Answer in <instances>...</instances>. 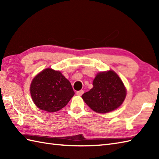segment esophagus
<instances>
[{"instance_id":"1","label":"esophagus","mask_w":159,"mask_h":159,"mask_svg":"<svg viewBox=\"0 0 159 159\" xmlns=\"http://www.w3.org/2000/svg\"><path fill=\"white\" fill-rule=\"evenodd\" d=\"M83 93H84L83 90H80V91H78V92H76V94L78 96H82Z\"/></svg>"}]
</instances>
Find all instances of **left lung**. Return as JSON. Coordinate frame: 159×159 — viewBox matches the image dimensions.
<instances>
[{
	"instance_id": "8db88e82",
	"label": "left lung",
	"mask_w": 159,
	"mask_h": 159,
	"mask_svg": "<svg viewBox=\"0 0 159 159\" xmlns=\"http://www.w3.org/2000/svg\"><path fill=\"white\" fill-rule=\"evenodd\" d=\"M93 88L82 96L91 109L106 113L119 107L125 99L126 91L124 84L113 71L100 72L93 81Z\"/></svg>"
}]
</instances>
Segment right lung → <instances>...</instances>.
<instances>
[{
  "mask_svg": "<svg viewBox=\"0 0 159 159\" xmlns=\"http://www.w3.org/2000/svg\"><path fill=\"white\" fill-rule=\"evenodd\" d=\"M30 92L35 105L48 112L61 109L74 95L69 80L59 71L50 68L43 70L34 78Z\"/></svg>",
  "mask_w": 159,
  "mask_h": 159,
  "instance_id": "add662e5",
  "label": "right lung"
}]
</instances>
